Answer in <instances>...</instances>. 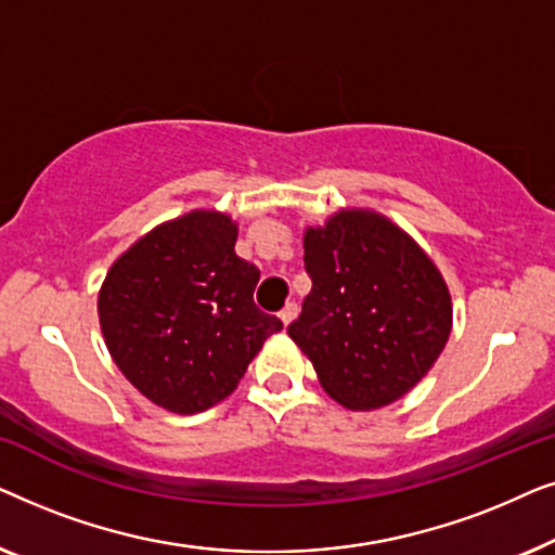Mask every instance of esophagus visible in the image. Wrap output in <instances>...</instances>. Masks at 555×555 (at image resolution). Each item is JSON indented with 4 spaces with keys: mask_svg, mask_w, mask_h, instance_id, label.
I'll return each mask as SVG.
<instances>
[{
    "mask_svg": "<svg viewBox=\"0 0 555 555\" xmlns=\"http://www.w3.org/2000/svg\"><path fill=\"white\" fill-rule=\"evenodd\" d=\"M295 315H298V306H295V302H287V306L280 310V321H283V325H291L295 321Z\"/></svg>",
    "mask_w": 555,
    "mask_h": 555,
    "instance_id": "34e87169",
    "label": "esophagus"
}]
</instances>
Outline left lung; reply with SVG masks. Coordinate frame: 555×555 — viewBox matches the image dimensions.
I'll use <instances>...</instances> for the list:
<instances>
[{
	"label": "left lung",
	"mask_w": 555,
	"mask_h": 555,
	"mask_svg": "<svg viewBox=\"0 0 555 555\" xmlns=\"http://www.w3.org/2000/svg\"><path fill=\"white\" fill-rule=\"evenodd\" d=\"M313 291L291 336L328 397L382 409L427 376L452 331V298L429 255L389 217L340 209L302 234Z\"/></svg>",
	"instance_id": "left-lung-1"
}]
</instances>
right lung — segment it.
Wrapping results in <instances>:
<instances>
[{
    "mask_svg": "<svg viewBox=\"0 0 555 555\" xmlns=\"http://www.w3.org/2000/svg\"><path fill=\"white\" fill-rule=\"evenodd\" d=\"M237 222L194 209L135 240L105 275L98 318L128 382L173 414L230 397L280 318L253 293L260 270L234 253Z\"/></svg>",
    "mask_w": 555,
    "mask_h": 555,
    "instance_id": "1",
    "label": "right lung"
}]
</instances>
